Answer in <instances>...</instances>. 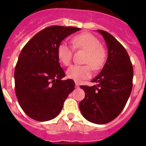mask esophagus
<instances>
[{
    "instance_id": "obj_1",
    "label": "esophagus",
    "mask_w": 146,
    "mask_h": 146,
    "mask_svg": "<svg viewBox=\"0 0 146 146\" xmlns=\"http://www.w3.org/2000/svg\"><path fill=\"white\" fill-rule=\"evenodd\" d=\"M75 88H80V84L78 83V82H76L75 83Z\"/></svg>"
}]
</instances>
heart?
Returning a JSON list of instances; mask_svg holds the SVG:
<instances>
[{
    "label": "heart",
    "instance_id": "1",
    "mask_svg": "<svg viewBox=\"0 0 146 146\" xmlns=\"http://www.w3.org/2000/svg\"><path fill=\"white\" fill-rule=\"evenodd\" d=\"M72 44L75 48L87 52L85 63L87 65H73L66 71L67 77L76 82L88 79L92 75V68L99 70L104 66L106 60V52L102 47L99 38L90 33L77 35L72 38ZM72 47L64 42L58 46L57 55L59 60L65 66L70 64L72 58Z\"/></svg>",
    "mask_w": 146,
    "mask_h": 146
}]
</instances>
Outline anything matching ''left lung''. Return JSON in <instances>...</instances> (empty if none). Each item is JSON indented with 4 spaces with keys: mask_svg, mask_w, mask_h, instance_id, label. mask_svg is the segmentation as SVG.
Returning a JSON list of instances; mask_svg holds the SVG:
<instances>
[{
    "mask_svg": "<svg viewBox=\"0 0 146 146\" xmlns=\"http://www.w3.org/2000/svg\"><path fill=\"white\" fill-rule=\"evenodd\" d=\"M97 31L106 42L108 60L92 80L96 86H80L85 91V98L79 108L88 121L104 124L116 118L128 101L132 89L133 68L123 45L108 32Z\"/></svg>",
    "mask_w": 146,
    "mask_h": 146,
    "instance_id": "left-lung-1",
    "label": "left lung"
}]
</instances>
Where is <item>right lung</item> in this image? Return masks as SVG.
Returning a JSON list of instances; mask_svg holds the SVG:
<instances>
[{"instance_id": "obj_1", "label": "right lung", "mask_w": 146, "mask_h": 146, "mask_svg": "<svg viewBox=\"0 0 146 146\" xmlns=\"http://www.w3.org/2000/svg\"><path fill=\"white\" fill-rule=\"evenodd\" d=\"M80 30L47 27L35 35L20 52L15 69V93L23 111L32 119H53L74 90L72 80H61L66 74L59 64L57 49L64 38Z\"/></svg>"}]
</instances>
